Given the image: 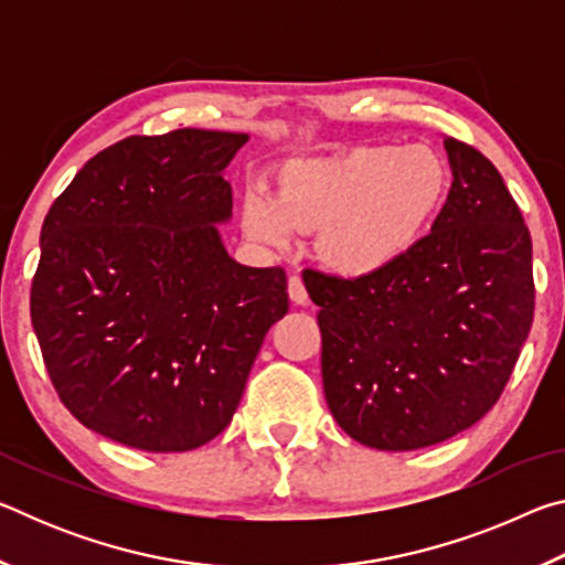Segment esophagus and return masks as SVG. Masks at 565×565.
<instances>
[{"label":"esophagus","instance_id":"34e87169","mask_svg":"<svg viewBox=\"0 0 565 565\" xmlns=\"http://www.w3.org/2000/svg\"><path fill=\"white\" fill-rule=\"evenodd\" d=\"M289 296L296 306H303L306 301H309V294H306V286H303L299 274L289 276Z\"/></svg>","mask_w":565,"mask_h":565}]
</instances>
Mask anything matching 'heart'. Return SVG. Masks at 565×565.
<instances>
[{
    "mask_svg": "<svg viewBox=\"0 0 565 565\" xmlns=\"http://www.w3.org/2000/svg\"><path fill=\"white\" fill-rule=\"evenodd\" d=\"M448 189V169L424 145L356 147L331 159L289 161L279 196L248 186L242 202L246 234L284 248L296 232H319L317 252L349 276L384 269L431 224Z\"/></svg>",
    "mask_w": 565,
    "mask_h": 565,
    "instance_id": "heart-1",
    "label": "heart"
}]
</instances>
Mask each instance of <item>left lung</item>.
<instances>
[{"label": "left lung", "instance_id": "8db88e82", "mask_svg": "<svg viewBox=\"0 0 565 565\" xmlns=\"http://www.w3.org/2000/svg\"><path fill=\"white\" fill-rule=\"evenodd\" d=\"M454 184L431 234L353 276L303 271L321 306L323 394L353 441L416 451L466 431L501 398L533 323V248L481 151L444 139Z\"/></svg>", "mask_w": 565, "mask_h": 565}]
</instances>
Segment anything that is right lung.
<instances>
[{"mask_svg":"<svg viewBox=\"0 0 565 565\" xmlns=\"http://www.w3.org/2000/svg\"><path fill=\"white\" fill-rule=\"evenodd\" d=\"M246 139L127 137L44 218L32 327L62 404L111 441L154 454L212 441L289 311L281 266L236 264L216 228L232 216L224 169Z\"/></svg>","mask_w":565,"mask_h":565,"instance_id":"1","label":"right lung"}]
</instances>
